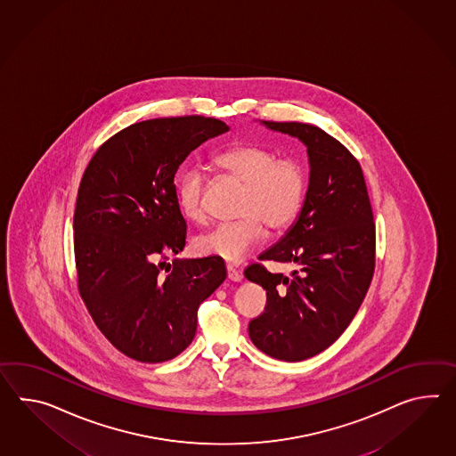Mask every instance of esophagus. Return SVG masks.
Returning a JSON list of instances; mask_svg holds the SVG:
<instances>
[{"label":"esophagus","instance_id":"1","mask_svg":"<svg viewBox=\"0 0 456 456\" xmlns=\"http://www.w3.org/2000/svg\"><path fill=\"white\" fill-rule=\"evenodd\" d=\"M227 278H229L231 281H240L242 275H240V272H237L232 265H227Z\"/></svg>","mask_w":456,"mask_h":456}]
</instances>
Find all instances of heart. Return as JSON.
Here are the masks:
<instances>
[{"label": "heart", "mask_w": 456, "mask_h": 456, "mask_svg": "<svg viewBox=\"0 0 456 456\" xmlns=\"http://www.w3.org/2000/svg\"><path fill=\"white\" fill-rule=\"evenodd\" d=\"M217 167L244 184L233 223L216 225L194 240L196 254L214 256L227 264H240L265 235L281 232L297 219L305 194L306 173L297 159L280 158L267 148L237 145L216 158ZM206 175L191 167L181 175L176 188L179 209L192 223L206 219Z\"/></svg>", "instance_id": "obj_1"}]
</instances>
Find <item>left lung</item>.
Here are the masks:
<instances>
[{
    "label": "left lung",
    "instance_id": "obj_1",
    "mask_svg": "<svg viewBox=\"0 0 456 456\" xmlns=\"http://www.w3.org/2000/svg\"><path fill=\"white\" fill-rule=\"evenodd\" d=\"M306 146L310 179L297 221L260 260L293 265L289 275L254 264L245 278L267 289V306L248 324L252 343L280 361L320 354L345 333L374 273L376 225L357 159L322 128L260 122Z\"/></svg>",
    "mask_w": 456,
    "mask_h": 456
}]
</instances>
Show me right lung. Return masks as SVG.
Instances as JSON below:
<instances>
[{
	"label": "right lung",
	"instance_id": "obj_1",
	"mask_svg": "<svg viewBox=\"0 0 456 456\" xmlns=\"http://www.w3.org/2000/svg\"><path fill=\"white\" fill-rule=\"evenodd\" d=\"M229 132L200 115L134 123L90 159L74 212L78 291L120 353L165 362L188 347L198 308L225 280L214 256L179 260L186 221L175 175L204 142Z\"/></svg>",
	"mask_w": 456,
	"mask_h": 456
}]
</instances>
